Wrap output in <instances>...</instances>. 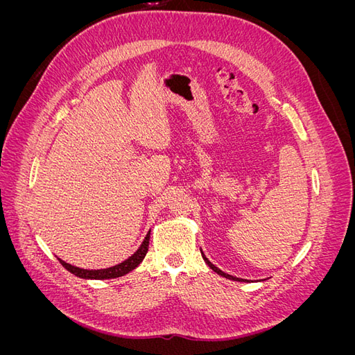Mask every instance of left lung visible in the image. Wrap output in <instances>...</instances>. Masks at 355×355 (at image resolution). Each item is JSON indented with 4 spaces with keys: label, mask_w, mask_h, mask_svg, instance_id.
Returning <instances> with one entry per match:
<instances>
[{
    "label": "left lung",
    "mask_w": 355,
    "mask_h": 355,
    "mask_svg": "<svg viewBox=\"0 0 355 355\" xmlns=\"http://www.w3.org/2000/svg\"><path fill=\"white\" fill-rule=\"evenodd\" d=\"M201 256H202V259H204V261H206V263H207V265H209V266L211 268V270H213L214 272H218L219 275H222V277H225V278H228V280H234V282H244V280H243V278H237V277H232V275H230V274H225L223 271H220V270H219V268H216V266H214V265H213V263H211V262H210V261L207 259V257L202 254V252H201Z\"/></svg>",
    "instance_id": "8db88e82"
}]
</instances>
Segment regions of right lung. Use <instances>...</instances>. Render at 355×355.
Returning <instances> with one entry per match:
<instances>
[{
    "instance_id": "add662e5",
    "label": "right lung",
    "mask_w": 355,
    "mask_h": 355,
    "mask_svg": "<svg viewBox=\"0 0 355 355\" xmlns=\"http://www.w3.org/2000/svg\"><path fill=\"white\" fill-rule=\"evenodd\" d=\"M148 245H149V232L146 234V237L144 240V243L141 244V247L125 259L124 262L118 263L115 266L111 268H105V270H83V268H77L71 263H67L65 261L59 259V262L62 263L63 268H67L69 272H72L73 275H77L80 278H90V280H106V278H116V277H121L125 275L130 271H133L135 268L144 261V257L146 256L148 252Z\"/></svg>"
}]
</instances>
